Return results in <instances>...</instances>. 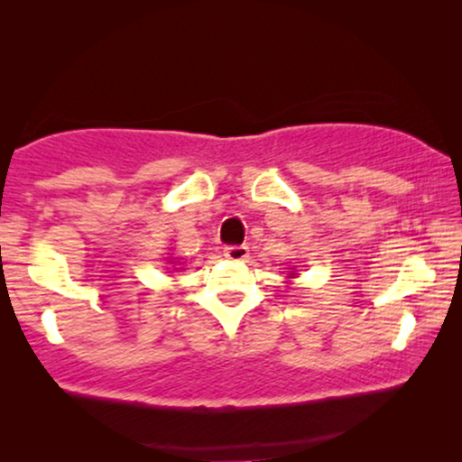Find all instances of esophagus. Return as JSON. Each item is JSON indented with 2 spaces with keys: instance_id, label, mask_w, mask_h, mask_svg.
<instances>
[{
  "instance_id": "esophagus-1",
  "label": "esophagus",
  "mask_w": 462,
  "mask_h": 462,
  "mask_svg": "<svg viewBox=\"0 0 462 462\" xmlns=\"http://www.w3.org/2000/svg\"><path fill=\"white\" fill-rule=\"evenodd\" d=\"M225 256L229 258V261H245V258L250 256V250L248 245H229V248H225Z\"/></svg>"
}]
</instances>
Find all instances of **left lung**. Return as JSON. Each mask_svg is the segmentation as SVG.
Listing matches in <instances>:
<instances>
[{"mask_svg":"<svg viewBox=\"0 0 462 462\" xmlns=\"http://www.w3.org/2000/svg\"><path fill=\"white\" fill-rule=\"evenodd\" d=\"M294 275H296V273H288V277H294Z\"/></svg>","mask_w":462,"mask_h":462,"instance_id":"8db88e82","label":"left lung"}]
</instances>
